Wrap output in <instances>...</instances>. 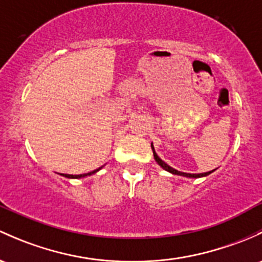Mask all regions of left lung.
Returning <instances> with one entry per match:
<instances>
[{"label":"left lung","instance_id":"1","mask_svg":"<svg viewBox=\"0 0 262 262\" xmlns=\"http://www.w3.org/2000/svg\"><path fill=\"white\" fill-rule=\"evenodd\" d=\"M150 147H152V150H153V156H154V159H156L157 163L159 164L162 168H163L164 170H167V172L172 173V174H176V176H182V177H187V178H201V177H206V176L211 174L213 170H210V172H206V173H184V172H180V170L174 169V168H172L170 166H168L166 162L162 161L161 158L158 157V154L156 153V150H154V147H153V143L150 144Z\"/></svg>","mask_w":262,"mask_h":262}]
</instances>
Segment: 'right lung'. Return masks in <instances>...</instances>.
I'll use <instances>...</instances> for the list:
<instances>
[{
    "label": "right lung",
    "mask_w": 262,
    "mask_h": 262,
    "mask_svg": "<svg viewBox=\"0 0 262 262\" xmlns=\"http://www.w3.org/2000/svg\"><path fill=\"white\" fill-rule=\"evenodd\" d=\"M101 168L103 167H100V168H98V169H95V170H93V172H89V173H84V174H62L61 173V176H64V177H66V178H73V180H78V178H84V177H88V176H92V174H94V173H96L98 172V170H100Z\"/></svg>",
    "instance_id": "obj_1"
}]
</instances>
